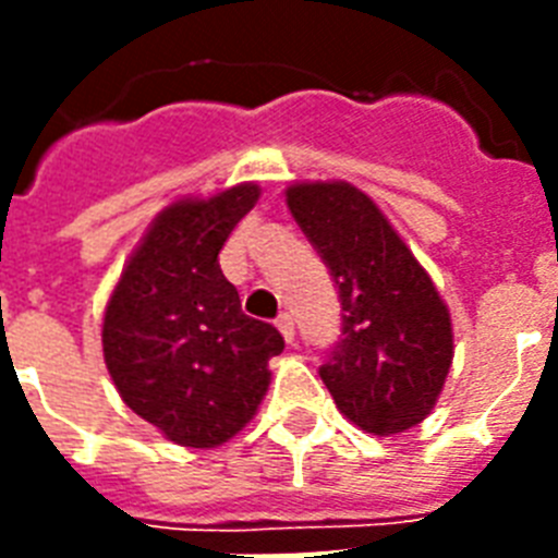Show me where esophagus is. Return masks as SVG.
I'll return each mask as SVG.
<instances>
[{"label":"esophagus","instance_id":"obj_1","mask_svg":"<svg viewBox=\"0 0 558 558\" xmlns=\"http://www.w3.org/2000/svg\"><path fill=\"white\" fill-rule=\"evenodd\" d=\"M278 330H280V336H283V339L289 341V344H292V341H295V322H292V315L289 313H280L278 315Z\"/></svg>","mask_w":558,"mask_h":558}]
</instances>
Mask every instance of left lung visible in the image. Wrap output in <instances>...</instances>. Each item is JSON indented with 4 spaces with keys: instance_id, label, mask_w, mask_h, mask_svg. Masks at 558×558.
Masks as SVG:
<instances>
[{
    "instance_id": "left-lung-1",
    "label": "left lung",
    "mask_w": 558,
    "mask_h": 558,
    "mask_svg": "<svg viewBox=\"0 0 558 558\" xmlns=\"http://www.w3.org/2000/svg\"><path fill=\"white\" fill-rule=\"evenodd\" d=\"M287 205L339 289L341 339L318 367L339 411L379 437L423 423L454 356L449 310L428 271L348 182L292 185Z\"/></svg>"
}]
</instances>
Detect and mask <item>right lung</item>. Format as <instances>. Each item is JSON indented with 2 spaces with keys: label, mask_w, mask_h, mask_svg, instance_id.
Wrapping results in <instances>:
<instances>
[{
  "label": "right lung",
  "mask_w": 558,
  "mask_h": 558,
  "mask_svg": "<svg viewBox=\"0 0 558 558\" xmlns=\"http://www.w3.org/2000/svg\"><path fill=\"white\" fill-rule=\"evenodd\" d=\"M260 196L236 185L165 208L121 271L104 313V359L118 393L168 440L214 449L254 416L283 350L248 318L219 252Z\"/></svg>",
  "instance_id": "obj_1"
}]
</instances>
